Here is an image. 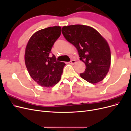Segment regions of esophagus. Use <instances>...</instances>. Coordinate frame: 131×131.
Here are the masks:
<instances>
[{
  "instance_id": "obj_1",
  "label": "esophagus",
  "mask_w": 131,
  "mask_h": 131,
  "mask_svg": "<svg viewBox=\"0 0 131 131\" xmlns=\"http://www.w3.org/2000/svg\"><path fill=\"white\" fill-rule=\"evenodd\" d=\"M77 62V61L75 60V59H72V61H71L70 62V64H75V63Z\"/></svg>"
}]
</instances>
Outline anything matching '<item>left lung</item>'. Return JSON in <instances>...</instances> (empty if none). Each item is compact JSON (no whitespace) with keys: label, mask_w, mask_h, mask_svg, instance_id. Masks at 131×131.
<instances>
[{"label":"left lung","mask_w":131,"mask_h":131,"mask_svg":"<svg viewBox=\"0 0 131 131\" xmlns=\"http://www.w3.org/2000/svg\"><path fill=\"white\" fill-rule=\"evenodd\" d=\"M62 33L76 47L80 59L86 65L80 77L91 84L103 80L111 64L110 49L105 39L93 28L85 25L64 26Z\"/></svg>","instance_id":"left-lung-1"}]
</instances>
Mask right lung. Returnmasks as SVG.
Listing matches in <instances>:
<instances>
[{"label": "right lung", "mask_w": 131, "mask_h": 131, "mask_svg": "<svg viewBox=\"0 0 131 131\" xmlns=\"http://www.w3.org/2000/svg\"><path fill=\"white\" fill-rule=\"evenodd\" d=\"M61 33L60 26L42 29L31 35L26 45L25 61L28 72L42 87H52L61 80L66 64L57 62L51 53V49Z\"/></svg>", "instance_id": "1"}]
</instances>
